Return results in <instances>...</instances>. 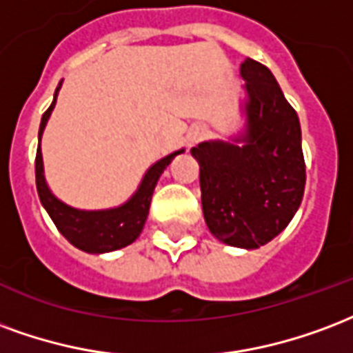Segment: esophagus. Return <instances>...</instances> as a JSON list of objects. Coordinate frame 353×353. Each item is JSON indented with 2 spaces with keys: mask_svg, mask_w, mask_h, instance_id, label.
<instances>
[{
  "mask_svg": "<svg viewBox=\"0 0 353 353\" xmlns=\"http://www.w3.org/2000/svg\"><path fill=\"white\" fill-rule=\"evenodd\" d=\"M205 133H207V130H205V128H201V125L194 128V130L190 131V135H188V145L192 146V145H195V143H199V141L205 137Z\"/></svg>",
  "mask_w": 353,
  "mask_h": 353,
  "instance_id": "34e87169",
  "label": "esophagus"
}]
</instances>
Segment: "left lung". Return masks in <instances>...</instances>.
<instances>
[{"mask_svg":"<svg viewBox=\"0 0 353 353\" xmlns=\"http://www.w3.org/2000/svg\"><path fill=\"white\" fill-rule=\"evenodd\" d=\"M244 128L230 141L192 148L199 163L203 216L223 244L254 250L280 235L305 194V158L297 112L259 61L246 58Z\"/></svg>","mask_w":353,"mask_h":353,"instance_id":"1","label":"left lung"}]
</instances>
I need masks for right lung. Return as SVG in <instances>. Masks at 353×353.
<instances>
[{
	"label": "right lung",
	"mask_w": 353,
	"mask_h": 353,
	"mask_svg": "<svg viewBox=\"0 0 353 353\" xmlns=\"http://www.w3.org/2000/svg\"><path fill=\"white\" fill-rule=\"evenodd\" d=\"M60 88L61 81L54 92L52 105L46 109L39 125V146H37V156H35V182H37V194H39L41 205L52 218L58 231L79 250L88 252V254H105V252L120 250V248L135 243L139 239L141 231L145 228L146 218H148L152 194H154V188L158 184L159 176L165 171L167 165L179 154L184 152V148L158 159L154 165L148 167V171L135 190V194L122 205L103 208V210H82V208L71 207L68 203L60 201L46 184L43 154H41V137H43L48 118L52 114Z\"/></svg>",
	"instance_id": "1"
}]
</instances>
